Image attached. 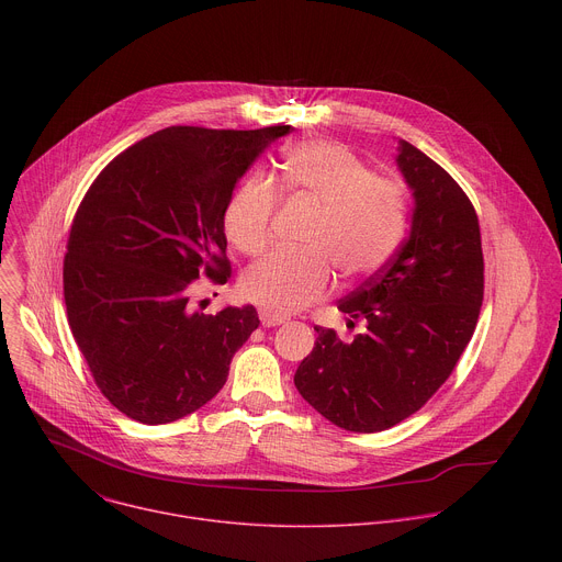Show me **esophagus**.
<instances>
[{"instance_id":"obj_1","label":"esophagus","mask_w":562,"mask_h":562,"mask_svg":"<svg viewBox=\"0 0 562 562\" xmlns=\"http://www.w3.org/2000/svg\"><path fill=\"white\" fill-rule=\"evenodd\" d=\"M286 317H282V315H276V313H269V311H262L260 313V323H262V327H278V325H282Z\"/></svg>"}]
</instances>
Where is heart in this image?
Returning <instances> with one entry per match:
<instances>
[{"mask_svg":"<svg viewBox=\"0 0 562 562\" xmlns=\"http://www.w3.org/2000/svg\"><path fill=\"white\" fill-rule=\"evenodd\" d=\"M282 191L319 204L306 237L308 251H276L243 278V293L260 308L289 315L334 286L335 262L345 280L378 273L405 243L407 195L395 180L378 178L347 146L329 139H302L282 150ZM280 193L265 178L235 189L224 211L228 243L260 256L273 235Z\"/></svg>","mask_w":562,"mask_h":562,"instance_id":"1","label":"heart"}]
</instances>
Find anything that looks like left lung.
<instances>
[{
	"mask_svg": "<svg viewBox=\"0 0 562 562\" xmlns=\"http://www.w3.org/2000/svg\"><path fill=\"white\" fill-rule=\"evenodd\" d=\"M397 167L414 191L409 237L338 302L364 331L342 342L315 325V347L293 378L317 414L356 434L391 429L427 405L469 345L485 295L480 224L467 193L405 139Z\"/></svg>",
	"mask_w": 562,
	"mask_h": 562,
	"instance_id": "obj_1",
	"label": "left lung"
}]
</instances>
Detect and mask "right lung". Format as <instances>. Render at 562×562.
<instances>
[{
	"label": "right lung",
	"instance_id": "1",
	"mask_svg": "<svg viewBox=\"0 0 562 562\" xmlns=\"http://www.w3.org/2000/svg\"><path fill=\"white\" fill-rule=\"evenodd\" d=\"M289 131L162 128L111 159L79 202L64 256L66 317L98 389L131 420L167 425L206 405L258 329L256 306L206 315L193 291L200 278H231L226 204Z\"/></svg>",
	"mask_w": 562,
	"mask_h": 562
}]
</instances>
